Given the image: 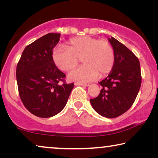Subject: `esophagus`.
<instances>
[{
  "label": "esophagus",
  "instance_id": "1",
  "mask_svg": "<svg viewBox=\"0 0 158 158\" xmlns=\"http://www.w3.org/2000/svg\"><path fill=\"white\" fill-rule=\"evenodd\" d=\"M74 85H82V86H89V84H82V83H78V82L74 83Z\"/></svg>",
  "mask_w": 158,
  "mask_h": 158
}]
</instances>
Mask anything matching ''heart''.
I'll list each match as a JSON object with an SVG mask.
<instances>
[{"label": "heart", "mask_w": 158, "mask_h": 158, "mask_svg": "<svg viewBox=\"0 0 158 158\" xmlns=\"http://www.w3.org/2000/svg\"><path fill=\"white\" fill-rule=\"evenodd\" d=\"M53 60L58 68L68 72L78 65L79 59L84 63L69 74L70 81L78 83L91 81L98 75L109 74L115 63V53L110 42L90 36L71 39L65 47H57L52 53Z\"/></svg>", "instance_id": "heart-1"}]
</instances>
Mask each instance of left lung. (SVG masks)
Segmentation results:
<instances>
[{
    "instance_id": "1",
    "label": "left lung",
    "mask_w": 158,
    "mask_h": 158,
    "mask_svg": "<svg viewBox=\"0 0 158 158\" xmlns=\"http://www.w3.org/2000/svg\"><path fill=\"white\" fill-rule=\"evenodd\" d=\"M115 53L113 68L105 79L97 98L90 102L102 116L112 118L121 116L133 105L141 84L140 63L132 52L114 37L109 38Z\"/></svg>"
}]
</instances>
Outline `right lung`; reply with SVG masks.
<instances>
[{
  "instance_id": "add662e5",
  "label": "right lung",
  "mask_w": 158,
  "mask_h": 158,
  "mask_svg": "<svg viewBox=\"0 0 158 158\" xmlns=\"http://www.w3.org/2000/svg\"><path fill=\"white\" fill-rule=\"evenodd\" d=\"M60 36L48 33L37 39L25 48L17 63L19 94L25 107L37 117H52L62 111L74 86L66 84L65 74L53 60Z\"/></svg>"
}]
</instances>
